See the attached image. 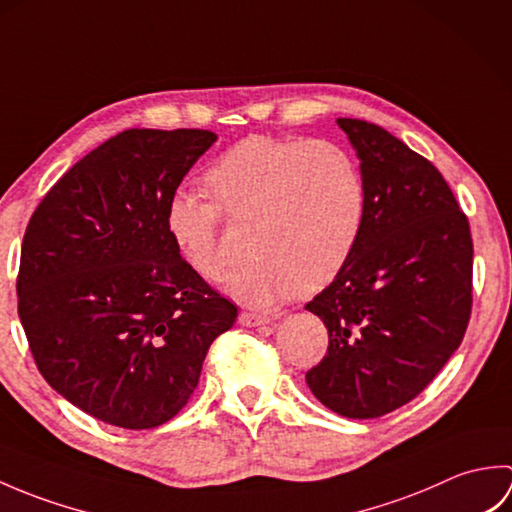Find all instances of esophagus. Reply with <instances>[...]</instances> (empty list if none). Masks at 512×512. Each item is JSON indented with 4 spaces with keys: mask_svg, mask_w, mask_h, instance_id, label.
Here are the masks:
<instances>
[{
    "mask_svg": "<svg viewBox=\"0 0 512 512\" xmlns=\"http://www.w3.org/2000/svg\"><path fill=\"white\" fill-rule=\"evenodd\" d=\"M273 319L266 317V314H257V312H242L239 314V323L246 325V328H259V325H266Z\"/></svg>",
    "mask_w": 512,
    "mask_h": 512,
    "instance_id": "esophagus-1",
    "label": "esophagus"
}]
</instances>
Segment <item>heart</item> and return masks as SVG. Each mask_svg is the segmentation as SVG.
<instances>
[{
  "label": "heart",
  "mask_w": 512,
  "mask_h": 512,
  "mask_svg": "<svg viewBox=\"0 0 512 512\" xmlns=\"http://www.w3.org/2000/svg\"><path fill=\"white\" fill-rule=\"evenodd\" d=\"M213 200L178 189L165 226L193 273L217 279L228 262L224 213L255 217L253 262L228 275L226 290L253 306L312 295L341 275L365 222V180L345 147L319 138L248 136L206 171Z\"/></svg>",
  "instance_id": "1"
}]
</instances>
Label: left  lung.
<instances>
[{"mask_svg":"<svg viewBox=\"0 0 512 512\" xmlns=\"http://www.w3.org/2000/svg\"><path fill=\"white\" fill-rule=\"evenodd\" d=\"M336 123L361 160L365 222L341 275L306 306L330 334L306 380L328 409L367 420L416 398L460 347L473 306V239L427 158L374 123Z\"/></svg>","mask_w":512,"mask_h":512,"instance_id":"obj_1","label":"left lung"}]
</instances>
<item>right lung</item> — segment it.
<instances>
[{
  "label": "right lung",
  "mask_w": 512,
  "mask_h": 512,
  "mask_svg": "<svg viewBox=\"0 0 512 512\" xmlns=\"http://www.w3.org/2000/svg\"><path fill=\"white\" fill-rule=\"evenodd\" d=\"M215 140L125 129L76 162L28 222L17 310L32 358L65 400L114 427L176 416L237 319L165 226L169 195Z\"/></svg>",
  "instance_id": "1"
}]
</instances>
